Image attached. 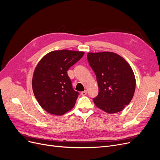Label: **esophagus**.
<instances>
[{"label": "esophagus", "instance_id": "1", "mask_svg": "<svg viewBox=\"0 0 160 160\" xmlns=\"http://www.w3.org/2000/svg\"><path fill=\"white\" fill-rule=\"evenodd\" d=\"M87 94H88V91H86V90H85L84 91H82L81 93V95H83V96H84V95H85Z\"/></svg>", "mask_w": 160, "mask_h": 160}]
</instances>
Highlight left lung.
<instances>
[{
	"label": "left lung",
	"instance_id": "1",
	"mask_svg": "<svg viewBox=\"0 0 160 160\" xmlns=\"http://www.w3.org/2000/svg\"><path fill=\"white\" fill-rule=\"evenodd\" d=\"M88 60L99 87L98 95L93 99L95 105L108 113L122 111L132 101L135 89L132 67L112 52H89Z\"/></svg>",
	"mask_w": 160,
	"mask_h": 160
}]
</instances>
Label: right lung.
<instances>
[{
  "label": "right lung",
  "instance_id": "1",
  "mask_svg": "<svg viewBox=\"0 0 160 160\" xmlns=\"http://www.w3.org/2000/svg\"><path fill=\"white\" fill-rule=\"evenodd\" d=\"M83 55L80 51H54L38 63L33 74L32 90L38 103L48 113L61 115L75 106L79 93L72 88L67 71Z\"/></svg>",
  "mask_w": 160,
  "mask_h": 160
}]
</instances>
